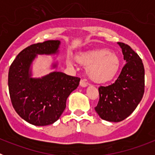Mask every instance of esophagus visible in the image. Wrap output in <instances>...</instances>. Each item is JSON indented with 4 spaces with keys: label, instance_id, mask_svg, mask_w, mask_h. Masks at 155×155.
<instances>
[{
    "label": "esophagus",
    "instance_id": "34e87169",
    "mask_svg": "<svg viewBox=\"0 0 155 155\" xmlns=\"http://www.w3.org/2000/svg\"><path fill=\"white\" fill-rule=\"evenodd\" d=\"M80 85L81 86V87H87V83L85 81L81 80Z\"/></svg>",
    "mask_w": 155,
    "mask_h": 155
}]
</instances>
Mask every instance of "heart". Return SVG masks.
Listing matches in <instances>:
<instances>
[{"instance_id": "b5f03b06", "label": "heart", "mask_w": 155, "mask_h": 155, "mask_svg": "<svg viewBox=\"0 0 155 155\" xmlns=\"http://www.w3.org/2000/svg\"><path fill=\"white\" fill-rule=\"evenodd\" d=\"M77 61L81 65L87 68V76L96 83L112 81L118 74L120 68L118 56L107 49H99L83 53L77 57Z\"/></svg>"}]
</instances>
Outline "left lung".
<instances>
[{
    "label": "left lung",
    "mask_w": 155,
    "mask_h": 155,
    "mask_svg": "<svg viewBox=\"0 0 155 155\" xmlns=\"http://www.w3.org/2000/svg\"><path fill=\"white\" fill-rule=\"evenodd\" d=\"M126 64L113 84L98 87L99 100L94 110L104 120L120 122L135 110L144 93V68L132 48L118 42Z\"/></svg>",
    "instance_id": "obj_1"
}]
</instances>
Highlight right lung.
<instances>
[{"instance_id": "add662e5", "label": "right lung", "mask_w": 155, "mask_h": 155, "mask_svg": "<svg viewBox=\"0 0 155 155\" xmlns=\"http://www.w3.org/2000/svg\"><path fill=\"white\" fill-rule=\"evenodd\" d=\"M60 44L59 40H48L30 45L18 53L9 68L12 105L23 120L32 125L47 126L57 121L65 109L67 98L79 85V78L58 71L41 78H31L30 66L37 54H55Z\"/></svg>"}]
</instances>
